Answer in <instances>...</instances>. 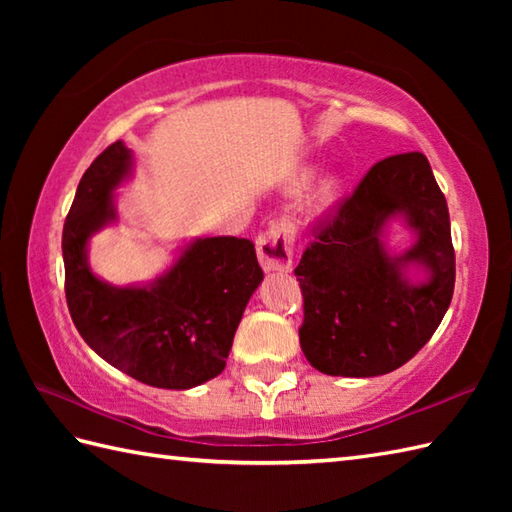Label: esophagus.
Masks as SVG:
<instances>
[{
	"label": "esophagus",
	"mask_w": 512,
	"mask_h": 512,
	"mask_svg": "<svg viewBox=\"0 0 512 512\" xmlns=\"http://www.w3.org/2000/svg\"><path fill=\"white\" fill-rule=\"evenodd\" d=\"M297 228L288 220L275 222L257 237V257L266 273H288L295 262Z\"/></svg>",
	"instance_id": "34e87169"
}]
</instances>
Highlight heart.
<instances>
[{
	"mask_svg": "<svg viewBox=\"0 0 512 512\" xmlns=\"http://www.w3.org/2000/svg\"><path fill=\"white\" fill-rule=\"evenodd\" d=\"M334 189H336V182H334V180H323L321 187H319V198H321V200L332 198Z\"/></svg>",
	"mask_w": 512,
	"mask_h": 512,
	"instance_id": "b5f03b06",
	"label": "heart"
}]
</instances>
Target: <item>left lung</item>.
I'll return each instance as SVG.
<instances>
[{"mask_svg": "<svg viewBox=\"0 0 512 512\" xmlns=\"http://www.w3.org/2000/svg\"><path fill=\"white\" fill-rule=\"evenodd\" d=\"M405 212L419 233L405 256L389 258L379 231ZM430 270L413 287L399 268ZM303 295L301 350L330 376L369 378L416 356L449 310L455 250L444 193L420 151L389 156L367 171L356 191L325 220L295 268Z\"/></svg>", "mask_w": 512, "mask_h": 512, "instance_id": "obj_1", "label": "left lung"}]
</instances>
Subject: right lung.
Returning a JSON list of instances; mask_svg holds the SVG:
<instances>
[{
  "instance_id": "obj_1",
  "label": "right lung",
  "mask_w": 512,
  "mask_h": 512,
  "mask_svg": "<svg viewBox=\"0 0 512 512\" xmlns=\"http://www.w3.org/2000/svg\"><path fill=\"white\" fill-rule=\"evenodd\" d=\"M132 154L116 140L83 173L63 224L65 301L76 330L107 363L140 383L189 389L222 374L246 303L264 279L244 237L193 242L147 288H112L85 264L92 233L114 220L112 191Z\"/></svg>"
}]
</instances>
